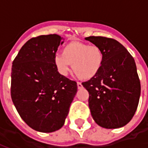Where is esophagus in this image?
Here are the masks:
<instances>
[{
  "mask_svg": "<svg viewBox=\"0 0 148 148\" xmlns=\"http://www.w3.org/2000/svg\"><path fill=\"white\" fill-rule=\"evenodd\" d=\"M77 89H82V85L81 82H77Z\"/></svg>",
  "mask_w": 148,
  "mask_h": 148,
  "instance_id": "34e87169",
  "label": "esophagus"
}]
</instances>
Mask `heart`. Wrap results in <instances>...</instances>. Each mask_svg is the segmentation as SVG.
Masks as SVG:
<instances>
[{
  "mask_svg": "<svg viewBox=\"0 0 148 148\" xmlns=\"http://www.w3.org/2000/svg\"><path fill=\"white\" fill-rule=\"evenodd\" d=\"M103 59V52L98 46L71 42L62 48V54L55 55L54 64L62 76H66L73 67V71L78 77L88 80L99 72Z\"/></svg>",
  "mask_w": 148,
  "mask_h": 148,
  "instance_id": "1",
  "label": "heart"
}]
</instances>
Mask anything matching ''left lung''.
I'll list each match as a JSON object with an SVG mask.
<instances>
[{
	"mask_svg": "<svg viewBox=\"0 0 148 148\" xmlns=\"http://www.w3.org/2000/svg\"><path fill=\"white\" fill-rule=\"evenodd\" d=\"M101 49L102 66L96 76L82 82L89 92V107L93 119L105 128L126 125L136 111L140 82L133 57L116 39L86 37Z\"/></svg>",
	"mask_w": 148,
	"mask_h": 148,
	"instance_id": "8db88e82",
	"label": "left lung"
}]
</instances>
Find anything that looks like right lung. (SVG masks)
Segmentation results:
<instances>
[{
  "label": "right lung",
  "mask_w": 148,
  "mask_h": 148,
  "mask_svg": "<svg viewBox=\"0 0 148 148\" xmlns=\"http://www.w3.org/2000/svg\"><path fill=\"white\" fill-rule=\"evenodd\" d=\"M62 39L56 34L32 38L12 62V102L23 121L41 132L63 126L77 90L76 82L61 75L54 64Z\"/></svg>",
  "instance_id": "obj_1"
}]
</instances>
